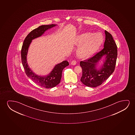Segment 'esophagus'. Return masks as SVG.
<instances>
[{"mask_svg":"<svg viewBox=\"0 0 135 135\" xmlns=\"http://www.w3.org/2000/svg\"><path fill=\"white\" fill-rule=\"evenodd\" d=\"M71 64L73 65H76V60H72V61H71Z\"/></svg>","mask_w":135,"mask_h":135,"instance_id":"34e87169","label":"esophagus"}]
</instances>
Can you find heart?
I'll return each instance as SVG.
<instances>
[{
  "mask_svg": "<svg viewBox=\"0 0 135 135\" xmlns=\"http://www.w3.org/2000/svg\"><path fill=\"white\" fill-rule=\"evenodd\" d=\"M103 41V38L101 33H82L78 36L76 41L78 46L81 45L78 50V55L81 57L92 55L100 48Z\"/></svg>",
  "mask_w": 135,
  "mask_h": 135,
  "instance_id": "heart-1",
  "label": "heart"
}]
</instances>
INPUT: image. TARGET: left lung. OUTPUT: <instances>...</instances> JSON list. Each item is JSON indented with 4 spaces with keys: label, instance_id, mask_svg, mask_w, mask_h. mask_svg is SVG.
Segmentation results:
<instances>
[{
    "label": "left lung",
    "instance_id": "8db88e82",
    "mask_svg": "<svg viewBox=\"0 0 135 135\" xmlns=\"http://www.w3.org/2000/svg\"><path fill=\"white\" fill-rule=\"evenodd\" d=\"M105 40L104 48L88 59L81 61L83 70L81 81L90 87H96L103 83L114 71L118 55L117 46L111 33L105 30ZM106 55V60L100 70L96 69V64L102 56Z\"/></svg>",
    "mask_w": 135,
    "mask_h": 135
}]
</instances>
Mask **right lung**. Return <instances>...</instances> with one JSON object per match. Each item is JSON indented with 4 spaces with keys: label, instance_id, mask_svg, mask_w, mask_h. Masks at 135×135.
I'll list each match as a JSON object with an SVG mask.
<instances>
[{
    "label": "right lung",
    "instance_id": "right-lung-1",
    "mask_svg": "<svg viewBox=\"0 0 135 135\" xmlns=\"http://www.w3.org/2000/svg\"><path fill=\"white\" fill-rule=\"evenodd\" d=\"M56 26L55 24H50L39 26L30 32L24 39L21 49V59L22 65L27 76L37 84L47 89L55 87L59 84L61 81L62 73L64 69L69 65L68 62L64 61L56 65L52 72L46 76H38L32 72L28 67L26 57L28 52V48L33 39L39 37L48 28Z\"/></svg>",
    "mask_w": 135,
    "mask_h": 135
}]
</instances>
